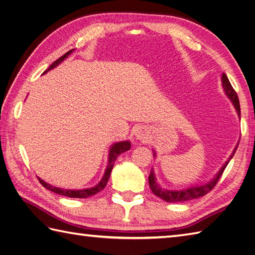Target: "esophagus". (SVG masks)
<instances>
[{"label":"esophagus","instance_id":"esophagus-1","mask_svg":"<svg viewBox=\"0 0 255 255\" xmlns=\"http://www.w3.org/2000/svg\"><path fill=\"white\" fill-rule=\"evenodd\" d=\"M134 134H135V138H136V139L142 140V141L146 140V135H145V133H144V132L142 131V130H140V131L138 130V131H136Z\"/></svg>","mask_w":255,"mask_h":255}]
</instances>
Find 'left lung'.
Here are the masks:
<instances>
[{
    "instance_id": "8db88e82",
    "label": "left lung",
    "mask_w": 255,
    "mask_h": 255,
    "mask_svg": "<svg viewBox=\"0 0 255 255\" xmlns=\"http://www.w3.org/2000/svg\"><path fill=\"white\" fill-rule=\"evenodd\" d=\"M222 85H223V88H224V91H225L226 96L230 98L231 101L233 102L234 107H235V109H236L237 113H238V115L240 117V104H239L238 96L236 94V91L234 90V88H233V86L231 85L230 81H228V78H227L225 73H223V75H222ZM238 144H239V143H238ZM238 144L236 145V147L234 148V152L230 156V158H228V160L223 165V167L220 169V171L217 174H215V177L210 182H208V183H206L204 185L193 186V187L185 188V190H180V191L165 190V188H161L157 184V182H156L154 171H153V169H152L151 173H149V177H148L149 187H151V190L154 193V195L158 196L159 198H161L162 200H165L167 202H181V201L192 200V199H195V198L201 197V196H205L206 194H208L209 192H210L215 185H217L218 181L220 180L222 173H223L226 166L228 165V162H230V160L233 158L235 152H236V149L238 147ZM153 155H154V157H155L156 154H155L154 151H153Z\"/></svg>"
}]
</instances>
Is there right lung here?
Masks as SVG:
<instances>
[{
    "mask_svg": "<svg viewBox=\"0 0 255 255\" xmlns=\"http://www.w3.org/2000/svg\"><path fill=\"white\" fill-rule=\"evenodd\" d=\"M73 50L74 49L69 50L67 54H64L62 57L59 58V59H57L54 63H51L50 67L46 71H45L43 74L46 73V72H48L49 70L56 68L57 65L59 64V63H61L65 59V58H67ZM130 145H131V144H130L129 141H122V142L114 143V144L111 146L110 151H109V162H108V166H107V169H106V172H104L103 178L101 179V181L96 186H93V187H90V188H83V190H63V188L55 187L53 185L46 183V182L43 181L40 178H37V179H38V181H40V183L45 188H47V190L54 192L56 194H59V195H62V196H67V197H70V198H87V197H90V196H93V195H95L97 193H99L100 191L103 190L104 187H106L108 181L110 179L111 172H112L114 162L116 161L117 157H119V155H121L124 152H127L128 149H130Z\"/></svg>",
    "mask_w": 255,
    "mask_h": 255,
    "instance_id": "obj_1",
    "label": "right lung"
}]
</instances>
